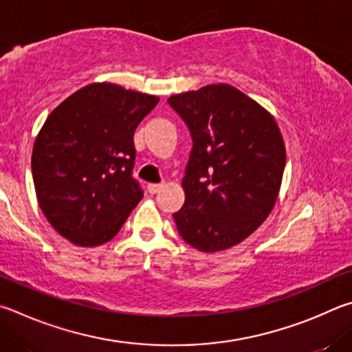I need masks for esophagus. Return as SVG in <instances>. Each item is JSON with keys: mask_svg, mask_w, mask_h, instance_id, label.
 Returning a JSON list of instances; mask_svg holds the SVG:
<instances>
[{"mask_svg": "<svg viewBox=\"0 0 352 352\" xmlns=\"http://www.w3.org/2000/svg\"><path fill=\"white\" fill-rule=\"evenodd\" d=\"M164 184H148V192H150L151 195H156L159 193L160 190H162Z\"/></svg>", "mask_w": 352, "mask_h": 352, "instance_id": "34e87169", "label": "esophagus"}]
</instances>
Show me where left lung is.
Listing matches in <instances>:
<instances>
[{"label":"left lung","instance_id":"obj_1","mask_svg":"<svg viewBox=\"0 0 352 352\" xmlns=\"http://www.w3.org/2000/svg\"><path fill=\"white\" fill-rule=\"evenodd\" d=\"M193 150L182 179L186 202L173 214L179 235L206 254L250 236L278 199L286 146L275 117L227 83L170 96Z\"/></svg>","mask_w":352,"mask_h":352}]
</instances>
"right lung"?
<instances>
[{"label":"right lung","instance_id":"1","mask_svg":"<svg viewBox=\"0 0 352 352\" xmlns=\"http://www.w3.org/2000/svg\"><path fill=\"white\" fill-rule=\"evenodd\" d=\"M157 96L97 82L47 116L32 150L35 195L61 236L82 248L108 243L142 199L131 177L133 135Z\"/></svg>","mask_w":352,"mask_h":352}]
</instances>
